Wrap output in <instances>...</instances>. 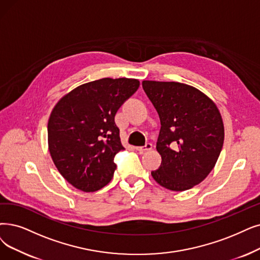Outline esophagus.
I'll use <instances>...</instances> for the list:
<instances>
[{"instance_id": "34e87169", "label": "esophagus", "mask_w": 260, "mask_h": 260, "mask_svg": "<svg viewBox=\"0 0 260 260\" xmlns=\"http://www.w3.org/2000/svg\"><path fill=\"white\" fill-rule=\"evenodd\" d=\"M136 149H137L140 153H144V152L151 150V149H152V145H151L150 143H147L146 145H145V146H143V147H136Z\"/></svg>"}]
</instances>
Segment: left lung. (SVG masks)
Instances as JSON below:
<instances>
[{"mask_svg": "<svg viewBox=\"0 0 260 260\" xmlns=\"http://www.w3.org/2000/svg\"><path fill=\"white\" fill-rule=\"evenodd\" d=\"M157 110L162 162L151 176L163 188L185 191L214 168L224 143V124L215 103L200 89L179 82L143 81Z\"/></svg>", "mask_w": 260, "mask_h": 260, "instance_id": "8db88e82", "label": "left lung"}]
</instances>
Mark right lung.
Masks as SVG:
<instances>
[{
	"instance_id": "right-lung-1",
	"label": "right lung",
	"mask_w": 260,
	"mask_h": 260,
	"mask_svg": "<svg viewBox=\"0 0 260 260\" xmlns=\"http://www.w3.org/2000/svg\"><path fill=\"white\" fill-rule=\"evenodd\" d=\"M140 86L137 79L103 78L61 97L48 121L51 158L76 189L95 192L116 170L115 154L124 149L115 114Z\"/></svg>"
}]
</instances>
